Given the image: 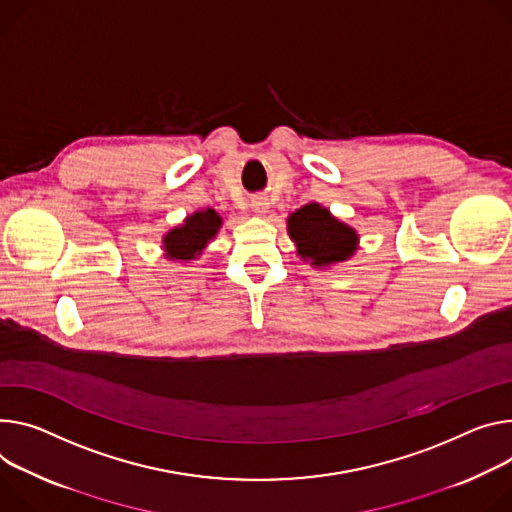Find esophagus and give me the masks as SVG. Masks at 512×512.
Returning <instances> with one entry per match:
<instances>
[{
	"label": "esophagus",
	"instance_id": "obj_1",
	"mask_svg": "<svg viewBox=\"0 0 512 512\" xmlns=\"http://www.w3.org/2000/svg\"><path fill=\"white\" fill-rule=\"evenodd\" d=\"M251 206H253V210H255L257 214H265V212H267V202H265V198H255V200L251 202Z\"/></svg>",
	"mask_w": 512,
	"mask_h": 512
}]
</instances>
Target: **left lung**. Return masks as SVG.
I'll list each match as a JSON object with an SVG mask.
<instances>
[{"label":"left lung","instance_id":"1","mask_svg":"<svg viewBox=\"0 0 512 512\" xmlns=\"http://www.w3.org/2000/svg\"><path fill=\"white\" fill-rule=\"evenodd\" d=\"M288 235L296 251L314 267L347 261L357 251L355 228L337 220L327 208L312 202L288 216Z\"/></svg>","mask_w":512,"mask_h":512}]
</instances>
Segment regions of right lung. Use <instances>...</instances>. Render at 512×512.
<instances>
[{"mask_svg": "<svg viewBox=\"0 0 512 512\" xmlns=\"http://www.w3.org/2000/svg\"><path fill=\"white\" fill-rule=\"evenodd\" d=\"M222 226V218L216 210L206 208L198 210L192 216L183 220V224L171 228L163 237V249L167 259L175 261H192L206 245L216 237V232Z\"/></svg>", "mask_w": 512, "mask_h": 512, "instance_id": "right-lung-1", "label": "right lung"}]
</instances>
